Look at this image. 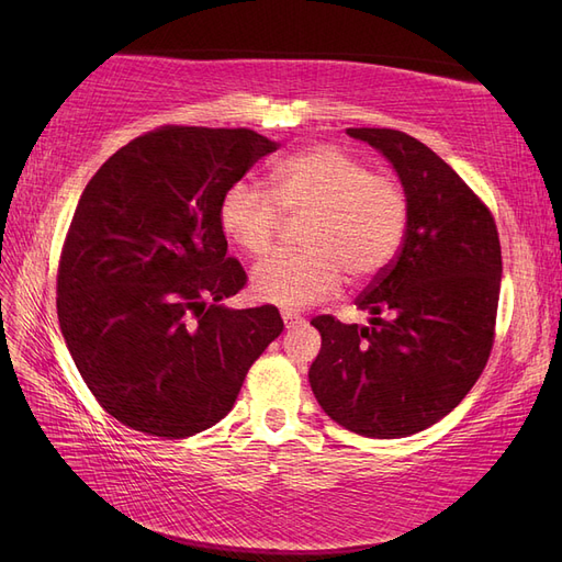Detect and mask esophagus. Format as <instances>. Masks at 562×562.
I'll return each instance as SVG.
<instances>
[{"mask_svg":"<svg viewBox=\"0 0 562 562\" xmlns=\"http://www.w3.org/2000/svg\"><path fill=\"white\" fill-rule=\"evenodd\" d=\"M281 318L285 323V328H295V326H300V323H302V316L295 314V312H283Z\"/></svg>","mask_w":562,"mask_h":562,"instance_id":"esophagus-1","label":"esophagus"}]
</instances>
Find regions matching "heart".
<instances>
[{
	"label": "heart",
	"mask_w": 562,
	"mask_h": 562,
	"mask_svg": "<svg viewBox=\"0 0 562 562\" xmlns=\"http://www.w3.org/2000/svg\"><path fill=\"white\" fill-rule=\"evenodd\" d=\"M285 217L304 220V250L279 252L252 269V293L281 310H304L351 281H368L398 255L411 201L403 182L335 145H314L283 159L271 192L239 180L220 201V225L252 258L277 246Z\"/></svg>",
	"instance_id": "obj_1"
}]
</instances>
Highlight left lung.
<instances>
[{
  "label": "left lung",
  "instance_id": "1",
  "mask_svg": "<svg viewBox=\"0 0 562 562\" xmlns=\"http://www.w3.org/2000/svg\"><path fill=\"white\" fill-rule=\"evenodd\" d=\"M394 164L411 201L405 239L356 297L370 326L312 318L318 405L366 438L424 431L459 405L490 359L502 283L495 217L436 151L394 128H347Z\"/></svg>",
  "mask_w": 562,
  "mask_h": 562
}]
</instances>
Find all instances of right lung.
Here are the masks:
<instances>
[{
  "label": "right lung",
  "mask_w": 562,
  "mask_h": 562,
  "mask_svg": "<svg viewBox=\"0 0 562 562\" xmlns=\"http://www.w3.org/2000/svg\"><path fill=\"white\" fill-rule=\"evenodd\" d=\"M277 143L250 128L159 126L116 149L83 190L58 262L56 307L105 413L159 438L223 419L281 335L274 304L227 310L246 285L220 201Z\"/></svg>",
  "instance_id": "right-lung-1"
}]
</instances>
